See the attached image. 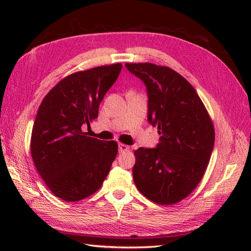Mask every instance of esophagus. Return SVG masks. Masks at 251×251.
I'll return each instance as SVG.
<instances>
[{
  "mask_svg": "<svg viewBox=\"0 0 251 251\" xmlns=\"http://www.w3.org/2000/svg\"><path fill=\"white\" fill-rule=\"evenodd\" d=\"M129 150V147L124 145V143H119V152L123 153V152H126Z\"/></svg>",
  "mask_w": 251,
  "mask_h": 251,
  "instance_id": "1",
  "label": "esophagus"
}]
</instances>
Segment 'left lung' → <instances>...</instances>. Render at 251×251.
<instances>
[{"label": "left lung", "mask_w": 251, "mask_h": 251, "mask_svg": "<svg viewBox=\"0 0 251 251\" xmlns=\"http://www.w3.org/2000/svg\"><path fill=\"white\" fill-rule=\"evenodd\" d=\"M125 66L146 84L148 120L161 135L156 148L135 151V184L156 204H177L206 172L215 145L214 124L194 87L178 72L150 62Z\"/></svg>", "instance_id": "obj_1"}]
</instances>
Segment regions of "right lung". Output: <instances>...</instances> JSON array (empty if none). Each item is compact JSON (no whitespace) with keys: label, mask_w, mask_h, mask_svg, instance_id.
Here are the masks:
<instances>
[{"label":"right lung","mask_w":251,"mask_h":251,"mask_svg":"<svg viewBox=\"0 0 251 251\" xmlns=\"http://www.w3.org/2000/svg\"><path fill=\"white\" fill-rule=\"evenodd\" d=\"M122 63L74 72L52 87L37 110L31 156L55 196L77 201L97 192L116 157V141H101L83 128L98 116L99 104L116 81Z\"/></svg>","instance_id":"obj_1"}]
</instances>
